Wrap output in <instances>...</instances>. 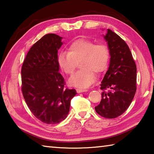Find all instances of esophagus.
<instances>
[{
	"label": "esophagus",
	"mask_w": 154,
	"mask_h": 154,
	"mask_svg": "<svg viewBox=\"0 0 154 154\" xmlns=\"http://www.w3.org/2000/svg\"><path fill=\"white\" fill-rule=\"evenodd\" d=\"M77 93H82V92H87L86 90H83V89H80V88H79V89H77Z\"/></svg>",
	"instance_id": "34e87169"
}]
</instances>
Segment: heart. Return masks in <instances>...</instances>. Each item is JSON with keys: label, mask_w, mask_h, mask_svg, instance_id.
<instances>
[{"label": "heart", "mask_w": 154, "mask_h": 154, "mask_svg": "<svg viewBox=\"0 0 154 154\" xmlns=\"http://www.w3.org/2000/svg\"><path fill=\"white\" fill-rule=\"evenodd\" d=\"M110 54L105 44L79 38L70 44L68 52L61 51L58 56L60 69L67 75H72L78 62L82 69L70 78L69 84L79 88H87L96 82V75L107 69Z\"/></svg>", "instance_id": "heart-1"}]
</instances>
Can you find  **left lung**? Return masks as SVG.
<instances>
[{
	"mask_svg": "<svg viewBox=\"0 0 154 154\" xmlns=\"http://www.w3.org/2000/svg\"><path fill=\"white\" fill-rule=\"evenodd\" d=\"M103 37L107 43L110 62L100 84L102 99L95 110L103 118L113 119L128 108L137 90V66L128 46L119 36L107 29Z\"/></svg>",
	"mask_w": 154,
	"mask_h": 154,
	"instance_id": "8db88e82",
	"label": "left lung"
}]
</instances>
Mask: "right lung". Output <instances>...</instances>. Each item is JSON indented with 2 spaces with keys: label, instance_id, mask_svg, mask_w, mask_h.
Returning <instances> with one entry per match:
<instances>
[{
  "label": "right lung",
  "instance_id": "right-lung-1",
  "mask_svg": "<svg viewBox=\"0 0 154 154\" xmlns=\"http://www.w3.org/2000/svg\"><path fill=\"white\" fill-rule=\"evenodd\" d=\"M62 37L48 34L28 52L22 67V90L28 108L36 118L48 124H58L69 113L76 90L64 88L59 72L58 51Z\"/></svg>",
  "mask_w": 154,
  "mask_h": 154
}]
</instances>
